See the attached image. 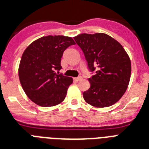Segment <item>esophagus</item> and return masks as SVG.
I'll return each instance as SVG.
<instances>
[{"label":"esophagus","mask_w":149,"mask_h":149,"mask_svg":"<svg viewBox=\"0 0 149 149\" xmlns=\"http://www.w3.org/2000/svg\"><path fill=\"white\" fill-rule=\"evenodd\" d=\"M82 79V77L80 76V77H74V80L75 81H80V80H81Z\"/></svg>","instance_id":"esophagus-1"}]
</instances>
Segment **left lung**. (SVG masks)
Listing matches in <instances>:
<instances>
[{
  "label": "left lung",
  "mask_w": 149,
  "mask_h": 149,
  "mask_svg": "<svg viewBox=\"0 0 149 149\" xmlns=\"http://www.w3.org/2000/svg\"><path fill=\"white\" fill-rule=\"evenodd\" d=\"M74 39L90 70L96 69L95 75L88 79L91 87L83 93L84 100L100 108L116 104L125 94L131 77V61L126 50L105 33H82Z\"/></svg>",
  "instance_id": "obj_1"
}]
</instances>
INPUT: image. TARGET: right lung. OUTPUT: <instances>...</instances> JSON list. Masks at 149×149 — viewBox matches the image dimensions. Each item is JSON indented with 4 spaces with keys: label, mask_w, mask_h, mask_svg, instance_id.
<instances>
[{
    "label": "right lung",
    "mask_w": 149,
    "mask_h": 149,
    "mask_svg": "<svg viewBox=\"0 0 149 149\" xmlns=\"http://www.w3.org/2000/svg\"><path fill=\"white\" fill-rule=\"evenodd\" d=\"M75 42L72 37L47 36L29 44L23 52L18 74L28 97L41 107L61 104L73 78L55 73L60 70L64 51Z\"/></svg>",
    "instance_id": "add662e5"
}]
</instances>
